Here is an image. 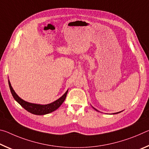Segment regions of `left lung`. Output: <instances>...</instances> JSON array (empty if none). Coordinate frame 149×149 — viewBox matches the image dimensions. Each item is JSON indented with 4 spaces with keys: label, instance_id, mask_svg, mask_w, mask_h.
<instances>
[{
    "label": "left lung",
    "instance_id": "left-lung-1",
    "mask_svg": "<svg viewBox=\"0 0 149 149\" xmlns=\"http://www.w3.org/2000/svg\"><path fill=\"white\" fill-rule=\"evenodd\" d=\"M94 108V109H95V110H97V109H95V108ZM120 112H117V113H114V114H118V113H120Z\"/></svg>",
    "mask_w": 149,
    "mask_h": 149
}]
</instances>
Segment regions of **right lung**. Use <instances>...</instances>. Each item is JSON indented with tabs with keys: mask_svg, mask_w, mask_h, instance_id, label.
<instances>
[{
	"mask_svg": "<svg viewBox=\"0 0 149 149\" xmlns=\"http://www.w3.org/2000/svg\"><path fill=\"white\" fill-rule=\"evenodd\" d=\"M8 84L10 89L11 93L12 96H13L14 99L16 100V101L24 108V109H26L27 111H28L29 112L31 113V114H33L35 115L47 114L58 109V108L61 106L62 103L64 102V100L65 99V97H66L68 91V90H67V91L65 92L61 97L59 98L58 100H55L53 102H51L48 104H38L26 102L23 99H22L21 98L16 94V92L14 91V90L13 89V88H12L9 80Z\"/></svg>",
	"mask_w": 149,
	"mask_h": 149,
	"instance_id": "obj_1",
	"label": "right lung"
}]
</instances>
